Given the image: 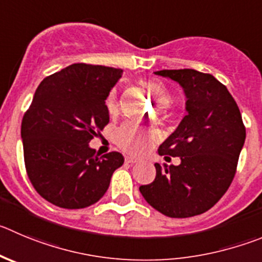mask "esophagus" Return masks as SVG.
<instances>
[{
    "instance_id": "34e87169",
    "label": "esophagus",
    "mask_w": 262,
    "mask_h": 262,
    "mask_svg": "<svg viewBox=\"0 0 262 262\" xmlns=\"http://www.w3.org/2000/svg\"><path fill=\"white\" fill-rule=\"evenodd\" d=\"M125 163H126V164L133 165V164H136V163H138V159L133 158V156H126V158H125Z\"/></svg>"
}]
</instances>
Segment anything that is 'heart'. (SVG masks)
Wrapping results in <instances>:
<instances>
[{
  "instance_id": "heart-1",
  "label": "heart",
  "mask_w": 262,
  "mask_h": 262,
  "mask_svg": "<svg viewBox=\"0 0 262 262\" xmlns=\"http://www.w3.org/2000/svg\"><path fill=\"white\" fill-rule=\"evenodd\" d=\"M143 89L148 92V94L154 98V101L161 107H165L169 102V92L161 82L148 81L141 84ZM106 108L110 115H115L117 112V93L112 90L106 99ZM156 136L151 132L143 130L133 124H124L120 126L115 133V141L120 148L132 155H142L143 152L150 148V146L155 142Z\"/></svg>"
}]
</instances>
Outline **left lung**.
<instances>
[{"instance_id": "obj_1", "label": "left lung", "mask_w": 262, "mask_h": 262, "mask_svg": "<svg viewBox=\"0 0 262 262\" xmlns=\"http://www.w3.org/2000/svg\"><path fill=\"white\" fill-rule=\"evenodd\" d=\"M178 82L186 95V116L161 143L159 155L178 156L180 165L161 169L139 191L156 211L173 219L196 216L212 208L235 176L246 141L241 111L225 85L195 70L154 72Z\"/></svg>"}]
</instances>
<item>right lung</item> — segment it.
<instances>
[{
  "label": "right lung",
  "mask_w": 262,
  "mask_h": 262,
  "mask_svg": "<svg viewBox=\"0 0 262 262\" xmlns=\"http://www.w3.org/2000/svg\"><path fill=\"white\" fill-rule=\"evenodd\" d=\"M123 70L76 63L48 76L21 121L24 163L36 191L51 204L80 209L106 194L124 163L120 152L98 158L89 146L110 121L106 99Z\"/></svg>",
  "instance_id": "right-lung-1"
}]
</instances>
